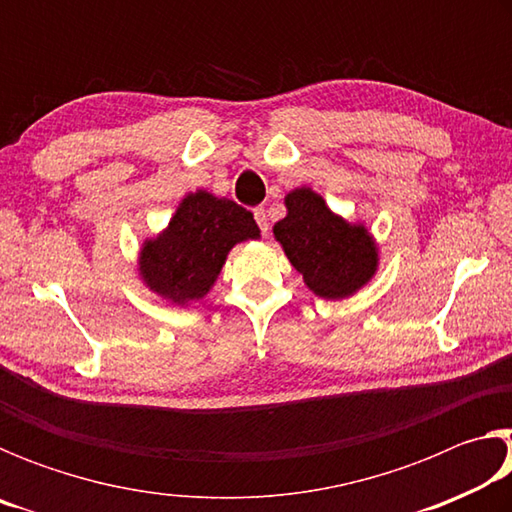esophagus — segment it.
Returning a JSON list of instances; mask_svg holds the SVG:
<instances>
[{
	"label": "esophagus",
	"mask_w": 512,
	"mask_h": 512,
	"mask_svg": "<svg viewBox=\"0 0 512 512\" xmlns=\"http://www.w3.org/2000/svg\"><path fill=\"white\" fill-rule=\"evenodd\" d=\"M253 214H255V221L259 225V230H262V235H266V232H268V214H266V210H264V207H255Z\"/></svg>",
	"instance_id": "34e87169"
}]
</instances>
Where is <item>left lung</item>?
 Returning a JSON list of instances; mask_svg holds the SVG:
<instances>
[{
    "instance_id": "obj_1",
    "label": "left lung",
    "mask_w": 512,
    "mask_h": 512,
    "mask_svg": "<svg viewBox=\"0 0 512 512\" xmlns=\"http://www.w3.org/2000/svg\"><path fill=\"white\" fill-rule=\"evenodd\" d=\"M287 216L273 235L307 287L325 300L357 293L377 271V246L363 225H352L325 205L309 187L284 198Z\"/></svg>"
}]
</instances>
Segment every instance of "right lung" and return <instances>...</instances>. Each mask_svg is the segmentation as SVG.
Here are the masks:
<instances>
[{"mask_svg": "<svg viewBox=\"0 0 512 512\" xmlns=\"http://www.w3.org/2000/svg\"><path fill=\"white\" fill-rule=\"evenodd\" d=\"M257 237L259 228L246 207L207 192L189 194L169 228L144 244L140 275L151 291L187 305L212 289L232 246Z\"/></svg>", "mask_w": 512, "mask_h": 512, "instance_id": "right-lung-1", "label": "right lung"}]
</instances>
